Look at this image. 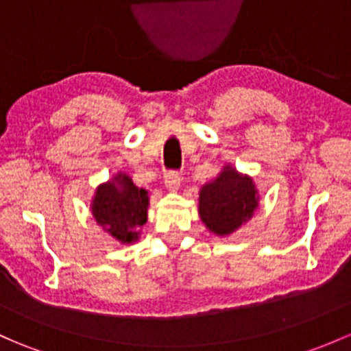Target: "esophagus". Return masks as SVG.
<instances>
[{"instance_id": "1", "label": "esophagus", "mask_w": 351, "mask_h": 351, "mask_svg": "<svg viewBox=\"0 0 351 351\" xmlns=\"http://www.w3.org/2000/svg\"><path fill=\"white\" fill-rule=\"evenodd\" d=\"M180 182H182V178H180L178 173L169 171V173H166V175H165V186L168 188L169 191H176V190H178Z\"/></svg>"}]
</instances>
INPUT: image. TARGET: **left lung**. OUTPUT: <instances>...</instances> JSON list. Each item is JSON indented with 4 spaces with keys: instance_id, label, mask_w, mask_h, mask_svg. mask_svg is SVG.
I'll list each match as a JSON object with an SVG mask.
<instances>
[{
    "instance_id": "1",
    "label": "left lung",
    "mask_w": 351,
    "mask_h": 351,
    "mask_svg": "<svg viewBox=\"0 0 351 351\" xmlns=\"http://www.w3.org/2000/svg\"><path fill=\"white\" fill-rule=\"evenodd\" d=\"M198 215L212 234L225 237L249 222L259 206V191L250 176L225 165L222 171L200 188Z\"/></svg>"
}]
</instances>
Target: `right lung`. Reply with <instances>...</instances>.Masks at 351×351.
Masks as SVG:
<instances>
[{
    "mask_svg": "<svg viewBox=\"0 0 351 351\" xmlns=\"http://www.w3.org/2000/svg\"><path fill=\"white\" fill-rule=\"evenodd\" d=\"M149 195L145 188L132 183L126 173L119 171L112 180L95 188L90 212L97 225L121 243L138 242L147 222Z\"/></svg>",
    "mask_w": 351,
    "mask_h": 351,
    "instance_id": "1",
    "label": "right lung"
}]
</instances>
